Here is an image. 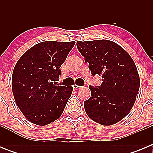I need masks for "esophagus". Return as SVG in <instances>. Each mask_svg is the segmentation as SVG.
Listing matches in <instances>:
<instances>
[{
	"label": "esophagus",
	"mask_w": 153,
	"mask_h": 153,
	"mask_svg": "<svg viewBox=\"0 0 153 153\" xmlns=\"http://www.w3.org/2000/svg\"><path fill=\"white\" fill-rule=\"evenodd\" d=\"M80 87H81V86H77V85H76V84L74 85V90H79Z\"/></svg>",
	"instance_id": "34e87169"
}]
</instances>
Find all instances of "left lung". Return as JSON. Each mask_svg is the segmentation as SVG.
Here are the masks:
<instances>
[{
  "instance_id": "obj_1",
  "label": "left lung",
  "mask_w": 153,
  "mask_h": 153,
  "mask_svg": "<svg viewBox=\"0 0 153 153\" xmlns=\"http://www.w3.org/2000/svg\"><path fill=\"white\" fill-rule=\"evenodd\" d=\"M76 47L92 75L102 76L100 86H90L91 97L84 101L90 119L104 126L117 123L133 106L140 86L132 57L123 48L107 40L77 41Z\"/></svg>"
}]
</instances>
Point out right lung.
<instances>
[{"label":"right lung","instance_id":"1","mask_svg":"<svg viewBox=\"0 0 153 153\" xmlns=\"http://www.w3.org/2000/svg\"><path fill=\"white\" fill-rule=\"evenodd\" d=\"M75 42L44 41L26 51L12 74L16 104L30 123L45 126L63 113L73 87L58 84L60 70Z\"/></svg>","mask_w":153,"mask_h":153}]
</instances>
